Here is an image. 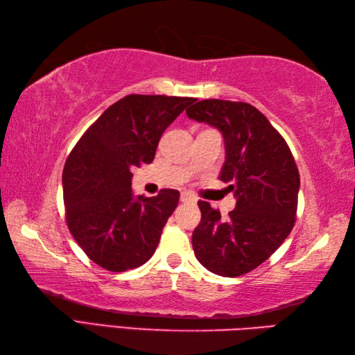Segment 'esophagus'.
<instances>
[{"mask_svg":"<svg viewBox=\"0 0 355 355\" xmlns=\"http://www.w3.org/2000/svg\"><path fill=\"white\" fill-rule=\"evenodd\" d=\"M180 198H182L183 202H193L195 201V198L192 197L189 192H182V197H180Z\"/></svg>","mask_w":355,"mask_h":355,"instance_id":"esophagus-1","label":"esophagus"}]
</instances>
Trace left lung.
<instances>
[{
    "mask_svg": "<svg viewBox=\"0 0 355 355\" xmlns=\"http://www.w3.org/2000/svg\"><path fill=\"white\" fill-rule=\"evenodd\" d=\"M186 114L223 132L220 178L227 183L224 191L236 197L227 220L210 202L198 201L195 256L215 275L243 276L267 261L294 227L300 186L296 162L282 135L250 103L206 99Z\"/></svg>",
    "mask_w": 355,
    "mask_h": 355,
    "instance_id": "left-lung-1",
    "label": "left lung"
}]
</instances>
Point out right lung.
<instances>
[{"label": "right lung", "mask_w": 355, "mask_h": 355, "mask_svg": "<svg viewBox=\"0 0 355 355\" xmlns=\"http://www.w3.org/2000/svg\"><path fill=\"white\" fill-rule=\"evenodd\" d=\"M197 99L130 94L88 128L62 172L65 220L73 238L97 266L126 271L154 254L180 192L134 198L131 169L150 163L173 120Z\"/></svg>", "instance_id": "obj_1"}]
</instances>
